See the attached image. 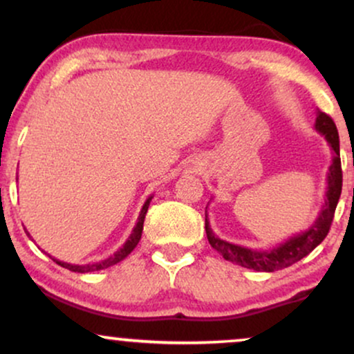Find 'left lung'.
<instances>
[{
  "mask_svg": "<svg viewBox=\"0 0 354 354\" xmlns=\"http://www.w3.org/2000/svg\"><path fill=\"white\" fill-rule=\"evenodd\" d=\"M315 128L316 131L324 136V140L328 141L333 151V161L330 169H328L326 178V200H324V205L321 206L318 218L315 219V223L306 231H301V233L288 238L286 241L279 243L278 246L270 248V250H251V248L233 245V243L218 238L213 233V230H211L208 214L205 213L206 236H208L209 245L223 258L228 259L231 263H236V265L243 268H248V270L273 273V271L295 265L296 261L310 254L326 238L333 218H335L336 205H338L341 196V186H343V171H341L339 160V136L335 121L323 111L316 113Z\"/></svg>",
  "mask_w": 354,
  "mask_h": 354,
  "instance_id": "8db88e82",
  "label": "left lung"
}]
</instances>
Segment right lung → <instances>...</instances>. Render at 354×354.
Segmentation results:
<instances>
[{
    "mask_svg": "<svg viewBox=\"0 0 354 354\" xmlns=\"http://www.w3.org/2000/svg\"><path fill=\"white\" fill-rule=\"evenodd\" d=\"M151 200H153V196H149L148 200L145 201L143 208H141L140 216H138V223H136V226H135V228H133L131 234H129V238L126 239L124 245L121 246L120 250H118V251H115V253H113L111 256H108L106 259H101V261H96V263H88V265H73V263L59 261V259L53 258V256H50V254H48V256H50V258L53 259V261L58 263L59 266L66 268V270H70V271H75V273H93V271L104 270V268H109V266L116 265V263L123 261V259L126 258V256H128L129 253H131V251L135 250V248H136L138 243H140V239H141V233H143V223H145L146 211H148V206H149V203H151ZM26 234H28V236L31 238V234L28 233V231H26Z\"/></svg>",
    "mask_w": 354,
    "mask_h": 354,
    "instance_id": "obj_1",
    "label": "right lung"
}]
</instances>
